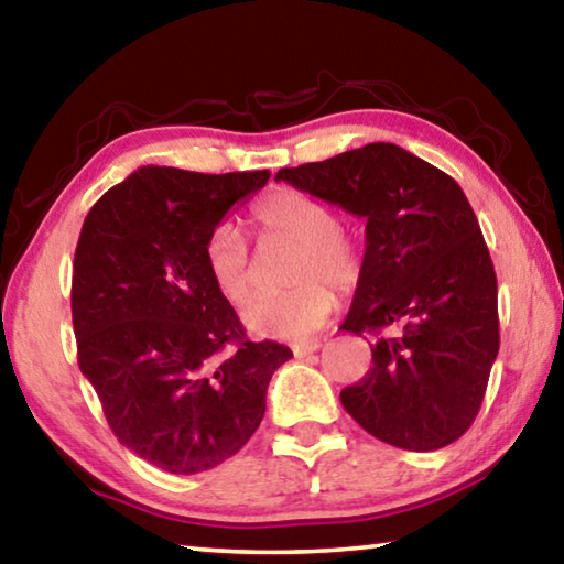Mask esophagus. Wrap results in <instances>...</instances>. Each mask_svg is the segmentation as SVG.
Instances as JSON below:
<instances>
[{"label":"esophagus","mask_w":564,"mask_h":564,"mask_svg":"<svg viewBox=\"0 0 564 564\" xmlns=\"http://www.w3.org/2000/svg\"><path fill=\"white\" fill-rule=\"evenodd\" d=\"M318 348H321L318 340L301 343V346H293V356H295V358H305V356H311V352H316Z\"/></svg>","instance_id":"34e87169"}]
</instances>
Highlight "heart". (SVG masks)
I'll list each match as a JSON object with an SVG mask.
<instances>
[{
    "mask_svg": "<svg viewBox=\"0 0 564 564\" xmlns=\"http://www.w3.org/2000/svg\"><path fill=\"white\" fill-rule=\"evenodd\" d=\"M253 221L265 241L299 246L289 279L291 291L261 295L243 311V326L261 338L303 340L326 326L336 311V293L358 285L362 256L343 231L333 208L301 191H273L253 208ZM204 261L214 289L228 303L243 305L256 289V263L243 234L234 224H218L206 238Z\"/></svg>",
    "mask_w": 564,
    "mask_h": 564,
    "instance_id": "b5f03b06",
    "label": "heart"
}]
</instances>
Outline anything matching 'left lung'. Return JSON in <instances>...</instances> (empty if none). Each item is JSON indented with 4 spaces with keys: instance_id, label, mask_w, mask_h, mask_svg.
<instances>
[{
    "instance_id": "1",
    "label": "left lung",
    "mask_w": 564,
    "mask_h": 564,
    "mask_svg": "<svg viewBox=\"0 0 564 564\" xmlns=\"http://www.w3.org/2000/svg\"><path fill=\"white\" fill-rule=\"evenodd\" d=\"M275 181L366 218L362 273L343 330L380 333L373 366L340 390L378 441L431 453L473 425L498 358V279L463 188L395 144H366Z\"/></svg>"
}]
</instances>
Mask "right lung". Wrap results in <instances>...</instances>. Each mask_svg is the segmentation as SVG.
I'll return each mask as SVG.
<instances>
[{
	"label": "right lung",
	"instance_id": "add662e5",
	"mask_svg": "<svg viewBox=\"0 0 564 564\" xmlns=\"http://www.w3.org/2000/svg\"><path fill=\"white\" fill-rule=\"evenodd\" d=\"M269 171L141 166L84 218L72 318L79 368L133 455L196 475L236 455L291 348L253 343L208 279L204 246Z\"/></svg>",
	"mask_w": 564,
	"mask_h": 564
}]
</instances>
